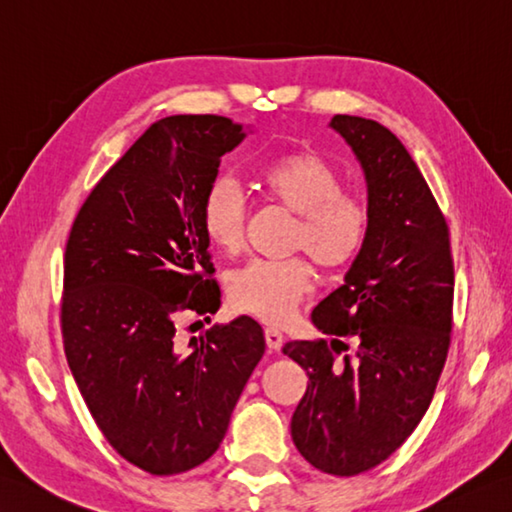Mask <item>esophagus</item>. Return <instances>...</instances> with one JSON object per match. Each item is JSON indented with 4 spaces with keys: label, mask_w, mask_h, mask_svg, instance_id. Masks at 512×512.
I'll return each mask as SVG.
<instances>
[{
    "label": "esophagus",
    "mask_w": 512,
    "mask_h": 512,
    "mask_svg": "<svg viewBox=\"0 0 512 512\" xmlns=\"http://www.w3.org/2000/svg\"><path fill=\"white\" fill-rule=\"evenodd\" d=\"M266 346H268V350H279L282 348V344H284V335L279 333V330H275V328H266Z\"/></svg>",
    "instance_id": "34e87169"
}]
</instances>
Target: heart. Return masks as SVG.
I'll use <instances>...</instances> for the list:
<instances>
[{
  "label": "heart",
  "mask_w": 512,
  "mask_h": 512,
  "mask_svg": "<svg viewBox=\"0 0 512 512\" xmlns=\"http://www.w3.org/2000/svg\"><path fill=\"white\" fill-rule=\"evenodd\" d=\"M259 186L270 202L297 215L290 248L304 250L317 266L344 268L355 262L368 239L370 217L362 199L344 193L342 177L322 155L297 150L270 159L259 170ZM248 204L233 177H217L202 199L204 233L217 250L235 255L244 246ZM313 290V273L302 259H255L228 279L230 302L266 324H284Z\"/></svg>",
  "instance_id": "heart-1"
}]
</instances>
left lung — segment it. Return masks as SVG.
Instances as JSON below:
<instances>
[{
	"instance_id": "8db88e82",
	"label": "left lung",
	"mask_w": 512,
	"mask_h": 512,
	"mask_svg": "<svg viewBox=\"0 0 512 512\" xmlns=\"http://www.w3.org/2000/svg\"><path fill=\"white\" fill-rule=\"evenodd\" d=\"M330 128L362 164L368 239L310 315L330 342L282 350L308 375L290 419L297 450L322 473L353 477L393 455L430 406L450 346L455 270L446 219L404 144L364 117L335 115Z\"/></svg>"
}]
</instances>
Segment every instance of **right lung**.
Returning a JSON list of instances; mask_svg holds the SVG:
<instances>
[{"mask_svg":"<svg viewBox=\"0 0 512 512\" xmlns=\"http://www.w3.org/2000/svg\"><path fill=\"white\" fill-rule=\"evenodd\" d=\"M244 137L219 115L159 119L99 179L66 242L70 373L108 444L150 475L186 473L215 453L266 350L248 315L188 348L177 337L182 315L210 322L222 304L202 199Z\"/></svg>","mask_w":512,"mask_h":512,"instance_id":"1","label":"right lung"}]
</instances>
